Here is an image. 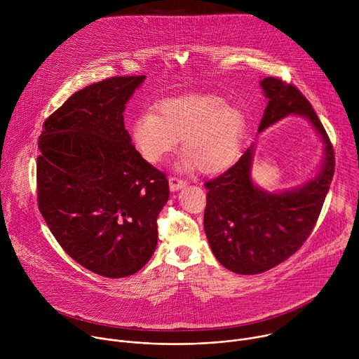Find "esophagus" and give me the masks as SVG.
<instances>
[{
  "instance_id": "34e87169",
  "label": "esophagus",
  "mask_w": 359,
  "mask_h": 359,
  "mask_svg": "<svg viewBox=\"0 0 359 359\" xmlns=\"http://www.w3.org/2000/svg\"><path fill=\"white\" fill-rule=\"evenodd\" d=\"M169 186H170V190H172V191H176V190L184 187V186H186V182L180 180L179 177H170V179H169Z\"/></svg>"
}]
</instances>
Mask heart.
I'll return each mask as SVG.
<instances>
[{
  "instance_id": "b5f03b06",
  "label": "heart",
  "mask_w": 359,
  "mask_h": 359,
  "mask_svg": "<svg viewBox=\"0 0 359 359\" xmlns=\"http://www.w3.org/2000/svg\"><path fill=\"white\" fill-rule=\"evenodd\" d=\"M245 116L217 95H186L165 100L151 116L139 119L132 137L150 165H159L183 139V169L204 176L227 172L237 161Z\"/></svg>"
}]
</instances>
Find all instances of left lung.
Instances as JSON below:
<instances>
[{
    "label": "left lung",
    "instance_id": "left-lung-1",
    "mask_svg": "<svg viewBox=\"0 0 359 359\" xmlns=\"http://www.w3.org/2000/svg\"><path fill=\"white\" fill-rule=\"evenodd\" d=\"M269 105L259 132L294 114L305 116L323 137L325 158L314 180L284 193L254 186L250 177L252 146L208 189L204 231L216 259L237 274H260L290 259L311 234L335 170L334 147L306 97L292 83L269 76L262 81Z\"/></svg>",
    "mask_w": 359,
    "mask_h": 359
}]
</instances>
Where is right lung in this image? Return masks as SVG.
Listing matches in <instances>:
<instances>
[{"label": "right lung", "mask_w": 359, "mask_h": 359, "mask_svg": "<svg viewBox=\"0 0 359 359\" xmlns=\"http://www.w3.org/2000/svg\"><path fill=\"white\" fill-rule=\"evenodd\" d=\"M144 78L112 76L75 92L38 140L42 217L78 264L109 278L150 260L169 200L166 175L140 156L125 129V105Z\"/></svg>", "instance_id": "1"}]
</instances>
